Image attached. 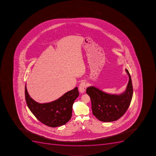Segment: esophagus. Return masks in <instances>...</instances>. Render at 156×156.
Returning <instances> with one entry per match:
<instances>
[{
    "label": "esophagus",
    "instance_id": "34e87169",
    "mask_svg": "<svg viewBox=\"0 0 156 156\" xmlns=\"http://www.w3.org/2000/svg\"><path fill=\"white\" fill-rule=\"evenodd\" d=\"M87 84L85 83V81H83L80 83V86H79V91L80 93H84L86 90V89H87Z\"/></svg>",
    "mask_w": 156,
    "mask_h": 156
}]
</instances>
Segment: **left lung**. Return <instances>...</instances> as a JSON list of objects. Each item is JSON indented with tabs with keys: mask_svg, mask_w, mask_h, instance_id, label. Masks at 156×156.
Returning <instances> with one entry per match:
<instances>
[{
	"mask_svg": "<svg viewBox=\"0 0 156 156\" xmlns=\"http://www.w3.org/2000/svg\"><path fill=\"white\" fill-rule=\"evenodd\" d=\"M126 71L129 81L126 90L120 94H110L94 87L87 88L86 92L91 99L92 113L99 121H117L128 109L133 95V87L129 73L127 69Z\"/></svg>",
	"mask_w": 156,
	"mask_h": 156,
	"instance_id": "left-lung-1",
	"label": "left lung"
}]
</instances>
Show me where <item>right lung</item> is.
I'll list each match as a JSON object with an SVG mask.
<instances>
[{
    "label": "right lung",
    "instance_id": "add662e5",
    "mask_svg": "<svg viewBox=\"0 0 156 156\" xmlns=\"http://www.w3.org/2000/svg\"><path fill=\"white\" fill-rule=\"evenodd\" d=\"M25 93L27 104L31 112L41 122L52 127L63 126L71 119L73 102L79 95L76 87L55 101L41 104L29 95L26 84Z\"/></svg>",
    "mask_w": 156,
    "mask_h": 156
}]
</instances>
